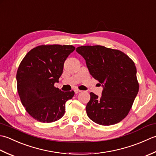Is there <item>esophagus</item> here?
Segmentation results:
<instances>
[{
  "instance_id": "1",
  "label": "esophagus",
  "mask_w": 156,
  "mask_h": 156,
  "mask_svg": "<svg viewBox=\"0 0 156 156\" xmlns=\"http://www.w3.org/2000/svg\"><path fill=\"white\" fill-rule=\"evenodd\" d=\"M74 91H75V94H77L79 93V92H80L81 91L79 90H77V89H75V90H74Z\"/></svg>"
}]
</instances>
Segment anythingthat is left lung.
Wrapping results in <instances>:
<instances>
[{"label": "left lung", "instance_id": "left-lung-1", "mask_svg": "<svg viewBox=\"0 0 156 156\" xmlns=\"http://www.w3.org/2000/svg\"><path fill=\"white\" fill-rule=\"evenodd\" d=\"M76 51L85 60L91 75L103 87L101 98L90 94L88 117L104 126L120 122L129 114L139 91L134 62L120 50L102 46H79Z\"/></svg>", "mask_w": 156, "mask_h": 156}]
</instances>
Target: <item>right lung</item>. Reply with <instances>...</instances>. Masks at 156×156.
Listing matches in <instances>:
<instances>
[{"label":"right lung","instance_id":"1","mask_svg":"<svg viewBox=\"0 0 156 156\" xmlns=\"http://www.w3.org/2000/svg\"><path fill=\"white\" fill-rule=\"evenodd\" d=\"M72 45H41L31 49L22 60L17 72V91L23 106L37 121L52 122L62 118L66 101L74 91H62L58 82Z\"/></svg>","mask_w":156,"mask_h":156}]
</instances>
